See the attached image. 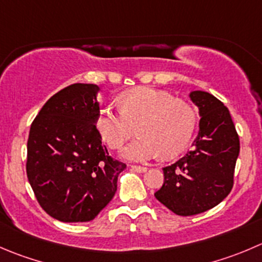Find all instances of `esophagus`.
Returning <instances> with one entry per match:
<instances>
[{"label": "esophagus", "instance_id": "obj_1", "mask_svg": "<svg viewBox=\"0 0 262 262\" xmlns=\"http://www.w3.org/2000/svg\"><path fill=\"white\" fill-rule=\"evenodd\" d=\"M132 170H133V171H137V172H146L147 171V167L137 166V165H133V166H132Z\"/></svg>", "mask_w": 262, "mask_h": 262}]
</instances>
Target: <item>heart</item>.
Masks as SVG:
<instances>
[{
	"mask_svg": "<svg viewBox=\"0 0 262 262\" xmlns=\"http://www.w3.org/2000/svg\"><path fill=\"white\" fill-rule=\"evenodd\" d=\"M121 110L103 106L95 118L101 138L111 148H120L137 126L138 138L121 152L124 159L146 161L161 155L182 154L194 136L197 113L187 101L149 87L128 91L120 97Z\"/></svg>",
	"mask_w": 262,
	"mask_h": 262,
	"instance_id": "heart-1",
	"label": "heart"
}]
</instances>
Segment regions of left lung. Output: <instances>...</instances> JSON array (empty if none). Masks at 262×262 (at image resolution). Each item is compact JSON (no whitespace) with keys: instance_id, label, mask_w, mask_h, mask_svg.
<instances>
[{"instance_id":"1","label":"left lung","mask_w":262,"mask_h":262,"mask_svg":"<svg viewBox=\"0 0 262 262\" xmlns=\"http://www.w3.org/2000/svg\"><path fill=\"white\" fill-rule=\"evenodd\" d=\"M189 98L201 118L199 136L192 151L162 169L164 184L155 193L180 216L207 211L229 194L239 155V138L224 103L204 91H193Z\"/></svg>"}]
</instances>
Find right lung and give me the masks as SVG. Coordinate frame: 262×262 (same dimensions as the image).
Returning a JSON list of instances; mask_svg holds the SVG:
<instances>
[{
	"mask_svg": "<svg viewBox=\"0 0 262 262\" xmlns=\"http://www.w3.org/2000/svg\"><path fill=\"white\" fill-rule=\"evenodd\" d=\"M96 84L75 83L53 95L32 123L27 175L40 207L63 223L95 219L115 195L125 164L113 160L95 124Z\"/></svg>",
	"mask_w": 262,
	"mask_h": 262,
	"instance_id": "add662e5",
	"label": "right lung"
}]
</instances>
